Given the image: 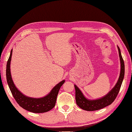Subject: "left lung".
Returning <instances> with one entry per match:
<instances>
[{
  "mask_svg": "<svg viewBox=\"0 0 132 132\" xmlns=\"http://www.w3.org/2000/svg\"><path fill=\"white\" fill-rule=\"evenodd\" d=\"M118 49L121 63V72L117 83H116L114 88H113V89L105 96L98 99H95V100H89V99H87L83 95L80 89L76 85H74L75 88V98L76 104L80 108L86 111H95L100 110L101 109L111 105L115 100L118 94L119 91H120L121 84L124 78V74H125L124 61L121 55L120 49L118 46Z\"/></svg>",
  "mask_w": 132,
  "mask_h": 132,
  "instance_id": "1",
  "label": "left lung"
}]
</instances>
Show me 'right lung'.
Listing matches in <instances>:
<instances>
[{
	"mask_svg": "<svg viewBox=\"0 0 132 132\" xmlns=\"http://www.w3.org/2000/svg\"><path fill=\"white\" fill-rule=\"evenodd\" d=\"M12 53V49L7 61L6 67L7 81L14 99L18 105L25 110L34 113H43L52 110L55 106L57 96L59 89L64 83L63 80L57 84L52 89L48 95L43 98H34L23 95L17 88L12 81L10 72V63Z\"/></svg>",
	"mask_w": 132,
	"mask_h": 132,
	"instance_id": "right-lung-1",
	"label": "right lung"
}]
</instances>
